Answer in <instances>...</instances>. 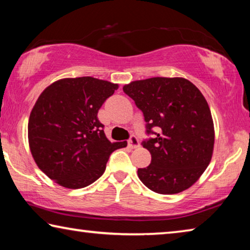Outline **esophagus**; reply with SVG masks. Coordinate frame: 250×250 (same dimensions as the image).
<instances>
[{
    "label": "esophagus",
    "mask_w": 250,
    "mask_h": 250,
    "mask_svg": "<svg viewBox=\"0 0 250 250\" xmlns=\"http://www.w3.org/2000/svg\"><path fill=\"white\" fill-rule=\"evenodd\" d=\"M128 145H129V146L131 147V149H137V147L140 146V143H139L138 138L134 137V135H132V137L129 139Z\"/></svg>",
    "instance_id": "esophagus-1"
}]
</instances>
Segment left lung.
I'll return each mask as SVG.
<instances>
[{"label":"left lung","instance_id":"obj_1","mask_svg":"<svg viewBox=\"0 0 250 250\" xmlns=\"http://www.w3.org/2000/svg\"><path fill=\"white\" fill-rule=\"evenodd\" d=\"M124 91L143 112L146 132L155 134L142 143L152 159L149 167L138 168L139 179L159 194L191 188L208 167L215 141L213 118L200 89L182 77H153L125 84Z\"/></svg>","mask_w":250,"mask_h":250}]
</instances>
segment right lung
Returning a JSON list of instances; mask_svg holds the SVG:
<instances>
[{
    "label": "right lung",
    "mask_w": 250,
    "mask_h": 250,
    "mask_svg": "<svg viewBox=\"0 0 250 250\" xmlns=\"http://www.w3.org/2000/svg\"><path fill=\"white\" fill-rule=\"evenodd\" d=\"M119 88L94 77L62 78L40 95L28 119L33 159L55 183L82 188L104 174L109 155L126 141L110 142L98 120L101 105Z\"/></svg>",
    "instance_id": "obj_1"
}]
</instances>
